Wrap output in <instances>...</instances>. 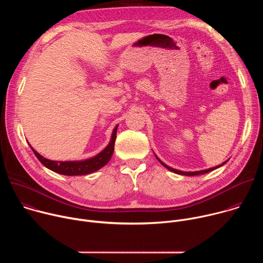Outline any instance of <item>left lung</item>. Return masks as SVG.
Returning a JSON list of instances; mask_svg holds the SVG:
<instances>
[{"instance_id": "left-lung-1", "label": "left lung", "mask_w": 263, "mask_h": 263, "mask_svg": "<svg viewBox=\"0 0 263 263\" xmlns=\"http://www.w3.org/2000/svg\"><path fill=\"white\" fill-rule=\"evenodd\" d=\"M157 157V156H156ZM157 159L159 160V162L162 164V165H164V167H166L167 170H170V171H172V172H174V173H176V174H180V175H185V176H198V175H203V174H206V173H209V172H211V171H213V170H216V168H218L219 166H221V165H223L224 163L226 162H223L222 164H220V165H218V166H215V167H212V168H208V170H204V171H199V172H181V171H178V170H175V168H173V167H170V166H167L165 163H163L158 157H157Z\"/></svg>"}]
</instances>
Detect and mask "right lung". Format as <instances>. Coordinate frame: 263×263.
<instances>
[{
  "label": "right lung",
  "instance_id": "1",
  "mask_svg": "<svg viewBox=\"0 0 263 263\" xmlns=\"http://www.w3.org/2000/svg\"><path fill=\"white\" fill-rule=\"evenodd\" d=\"M117 130H118V126L115 128L114 133H112L109 144L100 154L83 161H59V162L52 161L47 158H44L42 155L37 153L33 147L31 148L34 152L35 156L37 157V159H39L46 167H48L49 170L55 173L65 175V176L87 175L103 167L105 164H107V162L112 157V154H114V149H115V142L117 138Z\"/></svg>",
  "mask_w": 263,
  "mask_h": 263
}]
</instances>
